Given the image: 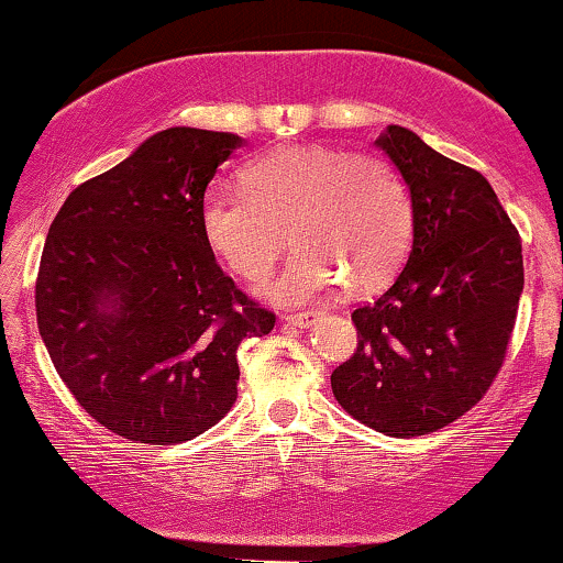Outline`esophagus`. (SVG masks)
<instances>
[{
	"instance_id": "obj_1",
	"label": "esophagus",
	"mask_w": 563,
	"mask_h": 563,
	"mask_svg": "<svg viewBox=\"0 0 563 563\" xmlns=\"http://www.w3.org/2000/svg\"><path fill=\"white\" fill-rule=\"evenodd\" d=\"M316 316L318 313H313V310H308V313H295V316H284L282 321L287 323V325H295V329H308L310 323L316 321Z\"/></svg>"
}]
</instances>
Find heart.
Segmentation results:
<instances>
[{
  "mask_svg": "<svg viewBox=\"0 0 563 563\" xmlns=\"http://www.w3.org/2000/svg\"><path fill=\"white\" fill-rule=\"evenodd\" d=\"M240 187H208L200 234L232 274L255 282L282 253L287 229L295 250L261 287L268 300L310 302L342 279L355 292H373L407 258L412 203L384 158L279 145L242 166Z\"/></svg>",
  "mask_w": 563,
  "mask_h": 563,
  "instance_id": "b5f03b06",
  "label": "heart"
}]
</instances>
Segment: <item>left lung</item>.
<instances>
[{
    "mask_svg": "<svg viewBox=\"0 0 563 563\" xmlns=\"http://www.w3.org/2000/svg\"><path fill=\"white\" fill-rule=\"evenodd\" d=\"M376 145L412 203V250L397 282L352 313L357 350L331 373L352 418L394 439L433 433L473 409L515 331L522 240L481 172L388 124Z\"/></svg>",
    "mask_w": 563,
    "mask_h": 563,
    "instance_id": "obj_1",
    "label": "left lung"
}]
</instances>
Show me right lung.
Here are the masks:
<instances>
[{
    "label": "right lung",
    "instance_id": "obj_1",
    "mask_svg": "<svg viewBox=\"0 0 563 563\" xmlns=\"http://www.w3.org/2000/svg\"><path fill=\"white\" fill-rule=\"evenodd\" d=\"M240 135L169 128L69 192L48 227L36 318L59 378L135 443H183L238 399V346L274 329L208 250L198 208Z\"/></svg>",
    "mask_w": 563,
    "mask_h": 563
}]
</instances>
